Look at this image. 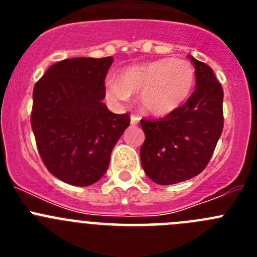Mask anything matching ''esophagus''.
Instances as JSON below:
<instances>
[{"label":"esophagus","mask_w":257,"mask_h":257,"mask_svg":"<svg viewBox=\"0 0 257 257\" xmlns=\"http://www.w3.org/2000/svg\"><path fill=\"white\" fill-rule=\"evenodd\" d=\"M139 121H140V118L138 117V115L135 114L131 115V124H138L139 123Z\"/></svg>","instance_id":"obj_1"}]
</instances>
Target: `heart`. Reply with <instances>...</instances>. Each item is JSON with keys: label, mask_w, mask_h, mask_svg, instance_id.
Masks as SVG:
<instances>
[{"label": "heart", "mask_w": 257, "mask_h": 257, "mask_svg": "<svg viewBox=\"0 0 257 257\" xmlns=\"http://www.w3.org/2000/svg\"><path fill=\"white\" fill-rule=\"evenodd\" d=\"M194 83L196 72L189 61L158 59L122 70L118 82L106 83V94L115 101L139 94L140 106L147 114L163 117L188 100Z\"/></svg>", "instance_id": "b5f03b06"}]
</instances>
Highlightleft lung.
<instances>
[{"mask_svg":"<svg viewBox=\"0 0 257 257\" xmlns=\"http://www.w3.org/2000/svg\"><path fill=\"white\" fill-rule=\"evenodd\" d=\"M196 90L187 103L160 119H142L145 142L140 160L154 183L170 185L201 174L224 127L222 87L207 64L190 56Z\"/></svg>","mask_w":257,"mask_h":257,"instance_id":"left-lung-1","label":"left lung"}]
</instances>
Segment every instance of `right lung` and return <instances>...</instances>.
<instances>
[{"label": "right lung", "mask_w": 257, "mask_h": 257, "mask_svg": "<svg viewBox=\"0 0 257 257\" xmlns=\"http://www.w3.org/2000/svg\"><path fill=\"white\" fill-rule=\"evenodd\" d=\"M113 58H73L55 63L33 88L31 123L50 172L64 183L87 187L106 172L110 153L130 114L103 103Z\"/></svg>", "instance_id": "add662e5"}]
</instances>
